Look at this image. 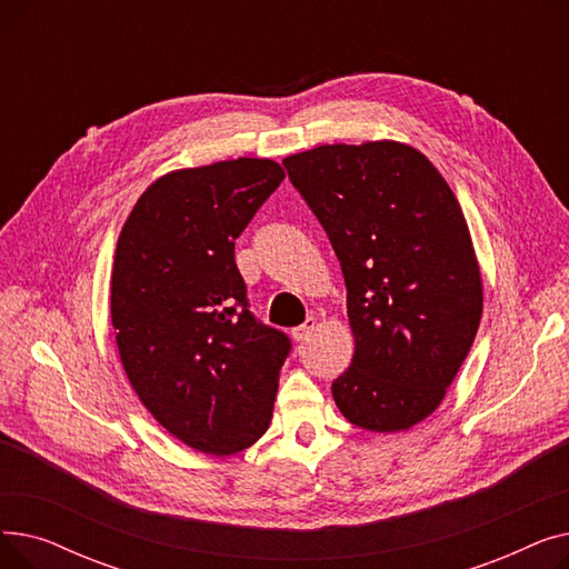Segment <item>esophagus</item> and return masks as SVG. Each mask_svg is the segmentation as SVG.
Returning a JSON list of instances; mask_svg holds the SVG:
<instances>
[{"instance_id": "obj_1", "label": "esophagus", "mask_w": 569, "mask_h": 569, "mask_svg": "<svg viewBox=\"0 0 569 569\" xmlns=\"http://www.w3.org/2000/svg\"><path fill=\"white\" fill-rule=\"evenodd\" d=\"M316 325H318V322H316V318H307L300 327H295V330H292L290 335H292V339H295V341H307V339L311 337V332L316 330Z\"/></svg>"}]
</instances>
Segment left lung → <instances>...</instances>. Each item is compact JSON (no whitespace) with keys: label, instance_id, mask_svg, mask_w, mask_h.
Masks as SVG:
<instances>
[{"label":"left lung","instance_id":"left-lung-1","mask_svg":"<svg viewBox=\"0 0 569 569\" xmlns=\"http://www.w3.org/2000/svg\"><path fill=\"white\" fill-rule=\"evenodd\" d=\"M330 237L355 337L332 397L355 427L395 433L440 406L482 318V277L457 196L397 140L283 159Z\"/></svg>","mask_w":569,"mask_h":569}]
</instances>
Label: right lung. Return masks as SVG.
Wrapping results in <instances>:
<instances>
[{
  "mask_svg": "<svg viewBox=\"0 0 569 569\" xmlns=\"http://www.w3.org/2000/svg\"><path fill=\"white\" fill-rule=\"evenodd\" d=\"M272 159L172 170L119 232L110 318L142 406L177 440L228 457L269 427L290 339L253 318L234 239L283 182Z\"/></svg>",
  "mask_w": 569,
  "mask_h": 569,
  "instance_id": "right-lung-1",
  "label": "right lung"
}]
</instances>
